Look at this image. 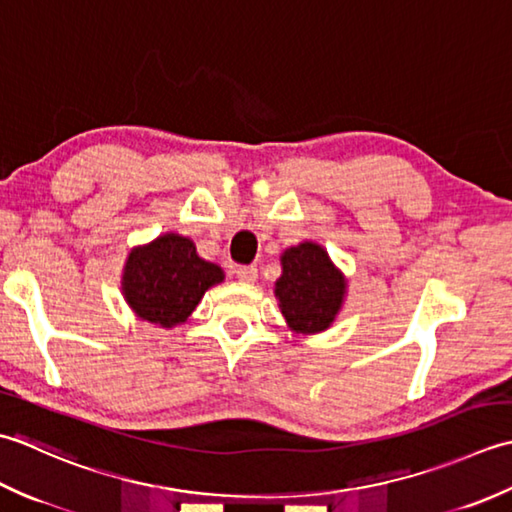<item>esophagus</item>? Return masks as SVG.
I'll use <instances>...</instances> for the list:
<instances>
[{
  "label": "esophagus",
  "instance_id": "obj_1",
  "mask_svg": "<svg viewBox=\"0 0 512 512\" xmlns=\"http://www.w3.org/2000/svg\"><path fill=\"white\" fill-rule=\"evenodd\" d=\"M234 274L241 280H245V283H254L256 276H258V269L254 265H238L234 269Z\"/></svg>",
  "mask_w": 512,
  "mask_h": 512
}]
</instances>
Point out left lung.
Returning <instances> with one entry per match:
<instances>
[{"label":"left lung","mask_w":512,"mask_h":512,"mask_svg":"<svg viewBox=\"0 0 512 512\" xmlns=\"http://www.w3.org/2000/svg\"><path fill=\"white\" fill-rule=\"evenodd\" d=\"M283 276L276 280V298L287 325L294 331H325L342 307L344 278L331 265L325 249L300 243L280 258Z\"/></svg>","instance_id":"left-lung-1"}]
</instances>
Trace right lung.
<instances>
[{
    "instance_id": "right-lung-1",
    "label": "right lung",
    "mask_w": 512,
    "mask_h": 512,
    "mask_svg": "<svg viewBox=\"0 0 512 512\" xmlns=\"http://www.w3.org/2000/svg\"><path fill=\"white\" fill-rule=\"evenodd\" d=\"M221 280L223 269L198 258L190 238L165 234L130 254L123 296L139 318L174 327L185 322L205 291Z\"/></svg>"
}]
</instances>
